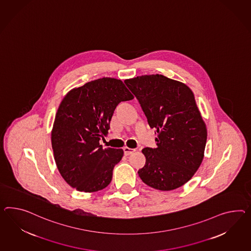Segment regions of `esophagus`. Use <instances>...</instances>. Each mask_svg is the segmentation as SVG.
<instances>
[{
    "mask_svg": "<svg viewBox=\"0 0 251 251\" xmlns=\"http://www.w3.org/2000/svg\"><path fill=\"white\" fill-rule=\"evenodd\" d=\"M135 151V149H133V148H126V147L124 148V153H125L126 155H129V154H131L132 153H134Z\"/></svg>",
    "mask_w": 251,
    "mask_h": 251,
    "instance_id": "esophagus-1",
    "label": "esophagus"
}]
</instances>
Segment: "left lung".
<instances>
[{
  "label": "left lung",
  "mask_w": 251,
  "mask_h": 251,
  "mask_svg": "<svg viewBox=\"0 0 251 251\" xmlns=\"http://www.w3.org/2000/svg\"><path fill=\"white\" fill-rule=\"evenodd\" d=\"M125 84L157 134V148L142 150L147 160L138 176L145 184L162 191L183 186L202 163L207 136L193 92L162 75H141Z\"/></svg>",
  "instance_id": "8db88e82"
}]
</instances>
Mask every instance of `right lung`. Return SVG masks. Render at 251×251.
I'll return each instance as SVG.
<instances>
[{"label":"right lung","instance_id":"obj_1","mask_svg":"<svg viewBox=\"0 0 251 251\" xmlns=\"http://www.w3.org/2000/svg\"><path fill=\"white\" fill-rule=\"evenodd\" d=\"M134 98L121 80L103 77L67 93L51 130V148L63 178L78 191L97 192L108 186L123 149L99 144L110 128L118 103Z\"/></svg>","mask_w":251,"mask_h":251}]
</instances>
